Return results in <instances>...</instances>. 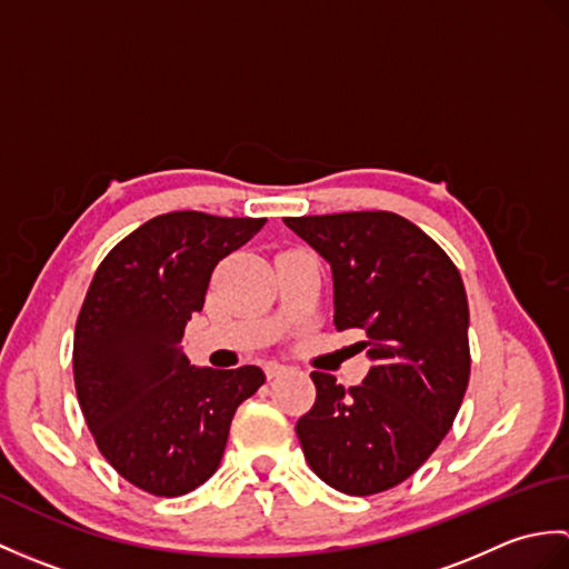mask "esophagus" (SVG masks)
Here are the masks:
<instances>
[{"instance_id": "obj_1", "label": "esophagus", "mask_w": 569, "mask_h": 569, "mask_svg": "<svg viewBox=\"0 0 569 569\" xmlns=\"http://www.w3.org/2000/svg\"><path fill=\"white\" fill-rule=\"evenodd\" d=\"M263 371H266V379H276V377H281V373L286 371V367L283 365H276V361H269V365L263 367Z\"/></svg>"}]
</instances>
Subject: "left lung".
Masks as SVG:
<instances>
[{"instance_id": "left-lung-1", "label": "left lung", "mask_w": 569, "mask_h": 569, "mask_svg": "<svg viewBox=\"0 0 569 569\" xmlns=\"http://www.w3.org/2000/svg\"><path fill=\"white\" fill-rule=\"evenodd\" d=\"M330 263L335 328L365 330L373 361L352 389L312 371L296 432L310 469L349 497L406 481L435 452L469 383V308L452 259L406 217H283Z\"/></svg>"}]
</instances>
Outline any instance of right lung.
Segmentation results:
<instances>
[{"label": "right lung", "instance_id": "1", "mask_svg": "<svg viewBox=\"0 0 569 569\" xmlns=\"http://www.w3.org/2000/svg\"><path fill=\"white\" fill-rule=\"evenodd\" d=\"M263 222L153 217L107 253L84 296L72 342L82 416L107 462L153 497H183L214 475L234 410L266 381L259 367H192L180 349L214 266Z\"/></svg>", "mask_w": 569, "mask_h": 569}]
</instances>
